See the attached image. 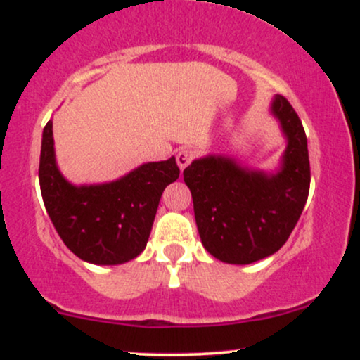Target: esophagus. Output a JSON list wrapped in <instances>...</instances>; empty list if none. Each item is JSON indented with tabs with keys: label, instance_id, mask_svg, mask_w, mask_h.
Here are the masks:
<instances>
[{
	"label": "esophagus",
	"instance_id": "obj_1",
	"mask_svg": "<svg viewBox=\"0 0 360 360\" xmlns=\"http://www.w3.org/2000/svg\"><path fill=\"white\" fill-rule=\"evenodd\" d=\"M193 157H194V152L191 150V148H181V150L177 152V154H176V162H177V166H179L181 171L188 167V164L191 162Z\"/></svg>",
	"mask_w": 360,
	"mask_h": 360
}]
</instances>
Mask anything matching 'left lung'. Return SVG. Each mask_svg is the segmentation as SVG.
<instances>
[{
	"instance_id": "left-lung-1",
	"label": "left lung",
	"mask_w": 360,
	"mask_h": 360,
	"mask_svg": "<svg viewBox=\"0 0 360 360\" xmlns=\"http://www.w3.org/2000/svg\"><path fill=\"white\" fill-rule=\"evenodd\" d=\"M271 111L288 140L274 174L242 167L223 155H206L184 169L203 247L226 264H252L286 243L307 205L309 159L304 128L281 94Z\"/></svg>"
}]
</instances>
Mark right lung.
Wrapping results in <instances>:
<instances>
[{"label": "right lung", "mask_w": 360, "mask_h": 360, "mask_svg": "<svg viewBox=\"0 0 360 360\" xmlns=\"http://www.w3.org/2000/svg\"><path fill=\"white\" fill-rule=\"evenodd\" d=\"M179 177L171 157L147 162L105 184L74 186L60 174L53 152L52 120L44 128L39 179L44 205L72 254L98 266H117L146 249L157 206Z\"/></svg>", "instance_id": "add662e5"}]
</instances>
